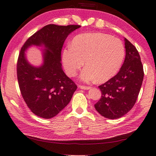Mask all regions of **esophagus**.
<instances>
[{"label":"esophagus","instance_id":"esophagus-1","mask_svg":"<svg viewBox=\"0 0 156 156\" xmlns=\"http://www.w3.org/2000/svg\"><path fill=\"white\" fill-rule=\"evenodd\" d=\"M79 87L81 89H83V90H89V89L91 88L90 87H85V86H79Z\"/></svg>","mask_w":156,"mask_h":156}]
</instances>
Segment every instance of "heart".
<instances>
[{"mask_svg":"<svg viewBox=\"0 0 156 156\" xmlns=\"http://www.w3.org/2000/svg\"><path fill=\"white\" fill-rule=\"evenodd\" d=\"M125 58L121 40L102 33L80 34L73 39L71 45L62 51L63 65L67 74L74 76L82 66L80 79L105 82L117 74Z\"/></svg>","mask_w":156,"mask_h":156,"instance_id":"obj_1","label":"heart"}]
</instances>
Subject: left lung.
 <instances>
[{
	"mask_svg": "<svg viewBox=\"0 0 156 156\" xmlns=\"http://www.w3.org/2000/svg\"><path fill=\"white\" fill-rule=\"evenodd\" d=\"M125 58L114 77L99 86L101 98L94 107L105 118L119 119L133 108L144 80V68L136 48L125 38Z\"/></svg>",
	"mask_w": 156,
	"mask_h": 156,
	"instance_id": "left-lung-1",
	"label": "left lung"
}]
</instances>
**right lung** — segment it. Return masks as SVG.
<instances>
[{
    "instance_id": "right-lung-1",
    "label": "right lung",
    "mask_w": 156,
    "mask_h": 156,
    "mask_svg": "<svg viewBox=\"0 0 156 156\" xmlns=\"http://www.w3.org/2000/svg\"><path fill=\"white\" fill-rule=\"evenodd\" d=\"M80 27L48 25L31 36L21 49L16 66L19 88L27 107L38 117L51 119L57 115L68 105L77 88L63 71L61 51L68 35ZM33 45L44 48L43 64L37 67L31 65L25 55Z\"/></svg>"
}]
</instances>
